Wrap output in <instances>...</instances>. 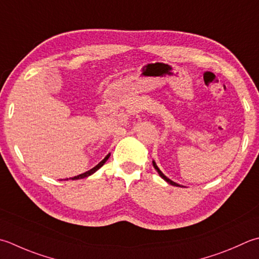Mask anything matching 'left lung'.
<instances>
[{"label": "left lung", "mask_w": 259, "mask_h": 259, "mask_svg": "<svg viewBox=\"0 0 259 259\" xmlns=\"http://www.w3.org/2000/svg\"><path fill=\"white\" fill-rule=\"evenodd\" d=\"M153 166H154V168L157 170V173H158L159 174V176L161 177V179H163L164 181H166L167 182V183H168V184H170V185H174V186H180V187H185V186H183V185H180V184H177V183H175V182H173V181H171V180H169L168 179V177H166L163 173H161V171H160V169L158 168V166H157L156 165V163H155V160H153Z\"/></svg>", "instance_id": "left-lung-1"}]
</instances>
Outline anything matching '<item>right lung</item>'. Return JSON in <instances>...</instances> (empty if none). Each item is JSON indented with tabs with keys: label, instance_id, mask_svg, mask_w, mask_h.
Masks as SVG:
<instances>
[{
	"label": "right lung",
	"instance_id": "add662e5",
	"mask_svg": "<svg viewBox=\"0 0 259 259\" xmlns=\"http://www.w3.org/2000/svg\"><path fill=\"white\" fill-rule=\"evenodd\" d=\"M110 155H111V154H108V155H106L105 158H104L102 161H100V163H99L98 165H96V166L94 167V168H92V169L88 170V171H86V173H84V174H80V175H78V176L72 177V180H79V179H84V177H88V176H90V175H92L93 173H95V171L100 168V167H102V166L105 164V161L109 159ZM66 180H68V179H66ZM69 180H70V179H69Z\"/></svg>",
	"mask_w": 259,
	"mask_h": 259
}]
</instances>
